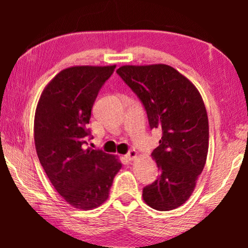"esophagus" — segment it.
<instances>
[{"label": "esophagus", "instance_id": "1", "mask_svg": "<svg viewBox=\"0 0 248 248\" xmlns=\"http://www.w3.org/2000/svg\"><path fill=\"white\" fill-rule=\"evenodd\" d=\"M138 156V152L136 150H130L129 152L125 154V157H127V159H129V161H133L134 158H137Z\"/></svg>", "mask_w": 248, "mask_h": 248}]
</instances>
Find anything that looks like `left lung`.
<instances>
[{
    "instance_id": "obj_1",
    "label": "left lung",
    "mask_w": 248,
    "mask_h": 248,
    "mask_svg": "<svg viewBox=\"0 0 248 248\" xmlns=\"http://www.w3.org/2000/svg\"><path fill=\"white\" fill-rule=\"evenodd\" d=\"M117 73L144 105L151 129L162 130L152 152L161 174L143 188L144 202L158 211L178 208L189 199L207 161L209 121L202 97L167 64L123 65Z\"/></svg>"
}]
</instances>
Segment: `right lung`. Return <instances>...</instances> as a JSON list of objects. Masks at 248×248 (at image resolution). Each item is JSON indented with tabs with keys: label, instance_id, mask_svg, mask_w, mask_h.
Returning a JSON list of instances; mask_svg holds the SVG:
<instances>
[{
	"label": "right lung",
	"instance_id": "obj_1",
	"mask_svg": "<svg viewBox=\"0 0 248 248\" xmlns=\"http://www.w3.org/2000/svg\"><path fill=\"white\" fill-rule=\"evenodd\" d=\"M116 65H77L59 72L37 104L33 138L41 166L54 189L72 207L92 210L108 198L121 169L116 155L85 148L91 111Z\"/></svg>",
	"mask_w": 248,
	"mask_h": 248
}]
</instances>
